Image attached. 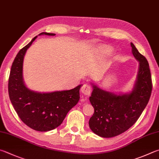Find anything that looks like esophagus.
I'll use <instances>...</instances> for the list:
<instances>
[{"label": "esophagus", "mask_w": 159, "mask_h": 159, "mask_svg": "<svg viewBox=\"0 0 159 159\" xmlns=\"http://www.w3.org/2000/svg\"><path fill=\"white\" fill-rule=\"evenodd\" d=\"M81 92L85 96H89L92 92V89L90 86L88 84H84L81 88Z\"/></svg>", "instance_id": "34e87169"}]
</instances>
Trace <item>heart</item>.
<instances>
[{
  "instance_id": "obj_1",
  "label": "heart",
  "mask_w": 159,
  "mask_h": 159,
  "mask_svg": "<svg viewBox=\"0 0 159 159\" xmlns=\"http://www.w3.org/2000/svg\"><path fill=\"white\" fill-rule=\"evenodd\" d=\"M102 51H103V53L107 54V55L111 54L112 52V48H111L110 47H107V46H103V47H102Z\"/></svg>"
}]
</instances>
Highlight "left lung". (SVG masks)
<instances>
[{"label":"left lung","mask_w":159,"mask_h":159,"mask_svg":"<svg viewBox=\"0 0 159 159\" xmlns=\"http://www.w3.org/2000/svg\"><path fill=\"white\" fill-rule=\"evenodd\" d=\"M132 53L139 70L134 88L130 93L115 94L92 84L89 101L94 112L89 120V128L103 138L122 134L136 122L148 105L152 90V76L146 57L131 43Z\"/></svg>","instance_id":"obj_1"}]
</instances>
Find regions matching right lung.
I'll return each instance as SVG.
<instances>
[{
  "instance_id": "right-lung-1",
  "label": "right lung",
  "mask_w": 159,
  "mask_h": 159,
  "mask_svg": "<svg viewBox=\"0 0 159 159\" xmlns=\"http://www.w3.org/2000/svg\"><path fill=\"white\" fill-rule=\"evenodd\" d=\"M41 34L54 36V33ZM37 36L17 53L11 67L8 92L11 104L20 119L30 128L48 131L61 125L67 112L80 99L81 85L70 90L40 93L28 89L23 79V62L26 51Z\"/></svg>"
}]
</instances>
